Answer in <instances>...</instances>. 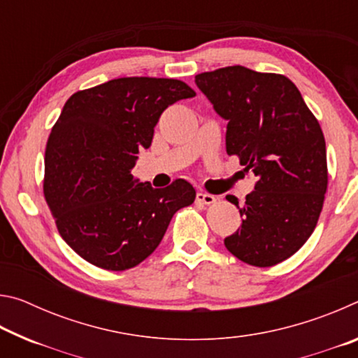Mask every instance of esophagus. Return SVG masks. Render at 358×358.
I'll list each match as a JSON object with an SVG mask.
<instances>
[{"instance_id": "1", "label": "esophagus", "mask_w": 358, "mask_h": 358, "mask_svg": "<svg viewBox=\"0 0 358 358\" xmlns=\"http://www.w3.org/2000/svg\"><path fill=\"white\" fill-rule=\"evenodd\" d=\"M196 201L199 203H203V205H211L216 202V197L211 196V194H207V192H197Z\"/></svg>"}]
</instances>
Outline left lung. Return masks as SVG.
I'll use <instances>...</instances> for the list:
<instances>
[{"label": "left lung", "instance_id": "left-lung-1", "mask_svg": "<svg viewBox=\"0 0 358 358\" xmlns=\"http://www.w3.org/2000/svg\"><path fill=\"white\" fill-rule=\"evenodd\" d=\"M196 85L227 121L226 150L257 177L241 226L224 238L243 262L271 266L311 237L329 183L322 129L299 88L280 74L229 66L196 76Z\"/></svg>", "mask_w": 358, "mask_h": 358}]
</instances>
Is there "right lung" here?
Here are the masks:
<instances>
[{
	"mask_svg": "<svg viewBox=\"0 0 358 358\" xmlns=\"http://www.w3.org/2000/svg\"><path fill=\"white\" fill-rule=\"evenodd\" d=\"M196 93L175 78L123 77L66 101L45 148V201L63 240L87 262L121 271L161 243L196 199L186 180L155 189L131 173L161 113Z\"/></svg>",
	"mask_w": 358,
	"mask_h": 358,
	"instance_id": "add662e5",
	"label": "right lung"
}]
</instances>
